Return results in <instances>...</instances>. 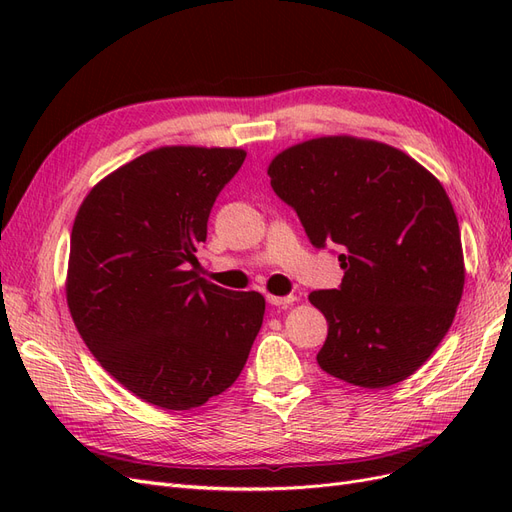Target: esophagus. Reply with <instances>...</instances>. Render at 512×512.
<instances>
[{
    "mask_svg": "<svg viewBox=\"0 0 512 512\" xmlns=\"http://www.w3.org/2000/svg\"><path fill=\"white\" fill-rule=\"evenodd\" d=\"M267 301H269L271 305H275V307L286 309V307H290L294 301H297V297H294V294H288V297H275V294H267Z\"/></svg>",
    "mask_w": 512,
    "mask_h": 512,
    "instance_id": "obj_1",
    "label": "esophagus"
}]
</instances>
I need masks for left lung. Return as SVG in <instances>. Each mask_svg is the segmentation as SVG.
Instances as JSON below:
<instances>
[{"instance_id": "obj_1", "label": "left lung", "mask_w": 512, "mask_h": 512, "mask_svg": "<svg viewBox=\"0 0 512 512\" xmlns=\"http://www.w3.org/2000/svg\"><path fill=\"white\" fill-rule=\"evenodd\" d=\"M267 173L309 241L344 250L342 286L309 294L329 322L318 365L363 389L412 376L451 329L466 282L442 183L401 149L348 134L292 145Z\"/></svg>"}]
</instances>
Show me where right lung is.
I'll return each instance as SVG.
<instances>
[{
    "label": "right lung",
    "mask_w": 512,
    "mask_h": 512,
    "mask_svg": "<svg viewBox=\"0 0 512 512\" xmlns=\"http://www.w3.org/2000/svg\"><path fill=\"white\" fill-rule=\"evenodd\" d=\"M247 153L170 145L119 166L76 211L66 275L72 320L138 399L192 410L241 374L265 316L260 292L198 277L215 198Z\"/></svg>",
    "instance_id": "add662e5"
}]
</instances>
